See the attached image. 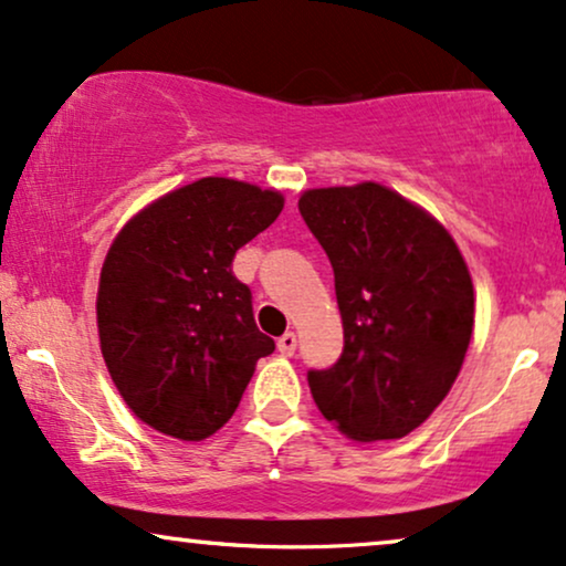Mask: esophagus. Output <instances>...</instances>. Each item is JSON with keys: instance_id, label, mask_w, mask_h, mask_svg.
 <instances>
[{"instance_id": "34e87169", "label": "esophagus", "mask_w": 566, "mask_h": 566, "mask_svg": "<svg viewBox=\"0 0 566 566\" xmlns=\"http://www.w3.org/2000/svg\"><path fill=\"white\" fill-rule=\"evenodd\" d=\"M295 347H297V336L292 334V332H287V334H282L276 339V349L282 355H295Z\"/></svg>"}]
</instances>
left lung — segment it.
I'll return each instance as SVG.
<instances>
[{
  "instance_id": "obj_1",
  "label": "left lung",
  "mask_w": 566,
  "mask_h": 566,
  "mask_svg": "<svg viewBox=\"0 0 566 566\" xmlns=\"http://www.w3.org/2000/svg\"><path fill=\"white\" fill-rule=\"evenodd\" d=\"M300 217L334 269L345 349L307 370L321 415L355 441L402 439L460 374L475 297L449 232L376 182L303 192Z\"/></svg>"
}]
</instances>
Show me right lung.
I'll return each mask as SVG.
<instances>
[{
	"instance_id": "1",
	"label": "right lung",
	"mask_w": 566,
	"mask_h": 566,
	"mask_svg": "<svg viewBox=\"0 0 566 566\" xmlns=\"http://www.w3.org/2000/svg\"><path fill=\"white\" fill-rule=\"evenodd\" d=\"M282 209L276 190L203 177L117 234L98 282V336L114 386L143 423L200 441L238 410L274 339L255 326L232 261Z\"/></svg>"
}]
</instances>
